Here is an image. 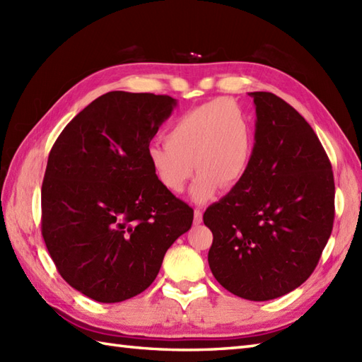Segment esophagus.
<instances>
[{
	"instance_id": "obj_1",
	"label": "esophagus",
	"mask_w": 362,
	"mask_h": 362,
	"mask_svg": "<svg viewBox=\"0 0 362 362\" xmlns=\"http://www.w3.org/2000/svg\"><path fill=\"white\" fill-rule=\"evenodd\" d=\"M202 222V211L201 210H194V224H201Z\"/></svg>"
}]
</instances>
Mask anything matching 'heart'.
I'll return each mask as SVG.
<instances>
[{
	"label": "heart",
	"instance_id": "obj_1",
	"mask_svg": "<svg viewBox=\"0 0 362 362\" xmlns=\"http://www.w3.org/2000/svg\"><path fill=\"white\" fill-rule=\"evenodd\" d=\"M253 149V126L243 107L227 98L213 99L177 117L166 143L148 149L149 165L158 183L180 194L199 173L191 199L205 204L219 187H232L247 171ZM195 166L193 167L192 165Z\"/></svg>",
	"mask_w": 362,
	"mask_h": 362
}]
</instances>
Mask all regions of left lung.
Masks as SVG:
<instances>
[{"instance_id":"8db88e82","label":"left lung","mask_w":362,"mask_h":362,"mask_svg":"<svg viewBox=\"0 0 362 362\" xmlns=\"http://www.w3.org/2000/svg\"><path fill=\"white\" fill-rule=\"evenodd\" d=\"M255 104L247 171L204 213L211 272L232 294L266 302L316 269L334 221V177L317 135L294 107L267 91Z\"/></svg>"}]
</instances>
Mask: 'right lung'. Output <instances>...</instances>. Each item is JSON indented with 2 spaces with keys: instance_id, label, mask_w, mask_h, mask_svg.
<instances>
[{
  "instance_id": "add662e5",
  "label": "right lung",
  "mask_w": 362,
  "mask_h": 362,
  "mask_svg": "<svg viewBox=\"0 0 362 362\" xmlns=\"http://www.w3.org/2000/svg\"><path fill=\"white\" fill-rule=\"evenodd\" d=\"M177 99L109 91L68 122L42 185V235L64 280L101 303L148 289L193 209L160 185L149 143Z\"/></svg>"
}]
</instances>
